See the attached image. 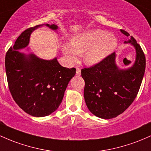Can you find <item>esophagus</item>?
<instances>
[{
	"instance_id": "1",
	"label": "esophagus",
	"mask_w": 151,
	"mask_h": 151,
	"mask_svg": "<svg viewBox=\"0 0 151 151\" xmlns=\"http://www.w3.org/2000/svg\"><path fill=\"white\" fill-rule=\"evenodd\" d=\"M76 74H77V76H80L81 75V70L79 68H77V70H76Z\"/></svg>"
}]
</instances>
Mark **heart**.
<instances>
[{"label": "heart", "mask_w": 151, "mask_h": 151, "mask_svg": "<svg viewBox=\"0 0 151 151\" xmlns=\"http://www.w3.org/2000/svg\"><path fill=\"white\" fill-rule=\"evenodd\" d=\"M118 44L114 35L102 29H91L73 36L71 43L64 41L62 50L70 63L78 61L79 55L83 54L84 62L94 66L110 55Z\"/></svg>", "instance_id": "b5f03b06"}]
</instances>
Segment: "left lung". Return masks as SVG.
Wrapping results in <instances>:
<instances>
[{"label": "left lung", "mask_w": 151, "mask_h": 151, "mask_svg": "<svg viewBox=\"0 0 151 151\" xmlns=\"http://www.w3.org/2000/svg\"><path fill=\"white\" fill-rule=\"evenodd\" d=\"M120 31L130 36L124 30ZM124 44H130L135 50V62L131 66L126 69L119 67L114 52L98 64L81 71L85 82L86 105L100 118L111 119L122 113L135 99L143 80L145 57L141 47L132 36Z\"/></svg>", "instance_id": "1"}]
</instances>
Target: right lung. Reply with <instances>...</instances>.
Here are the masks:
<instances>
[{
    "label": "right lung",
    "mask_w": 151,
    "mask_h": 151,
    "mask_svg": "<svg viewBox=\"0 0 151 151\" xmlns=\"http://www.w3.org/2000/svg\"><path fill=\"white\" fill-rule=\"evenodd\" d=\"M46 26L58 33L55 24H41L25 30L6 53L5 67L10 92L18 105L34 117H45L57 110L60 105L76 69L62 67L57 58L41 59L30 51L21 49L29 45L31 33Z\"/></svg>",
    "instance_id": "right-lung-1"
}]
</instances>
